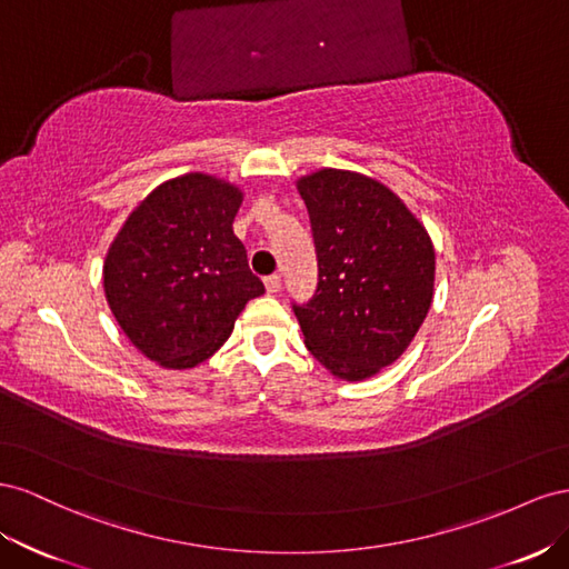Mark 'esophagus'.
Here are the masks:
<instances>
[{
  "mask_svg": "<svg viewBox=\"0 0 569 569\" xmlns=\"http://www.w3.org/2000/svg\"><path fill=\"white\" fill-rule=\"evenodd\" d=\"M264 288H267V293H279L281 290V276L279 273H271V276H267L264 279Z\"/></svg>",
  "mask_w": 569,
  "mask_h": 569,
  "instance_id": "obj_1",
  "label": "esophagus"
}]
</instances>
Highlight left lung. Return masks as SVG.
Listing matches in <instances>:
<instances>
[{
  "label": "left lung",
  "mask_w": 569,
  "mask_h": 569,
  "mask_svg": "<svg viewBox=\"0 0 569 569\" xmlns=\"http://www.w3.org/2000/svg\"><path fill=\"white\" fill-rule=\"evenodd\" d=\"M319 286L293 305L305 346L336 379L377 377L408 350L433 300L436 252L398 194L357 171L300 176Z\"/></svg>",
  "instance_id": "obj_1"
}]
</instances>
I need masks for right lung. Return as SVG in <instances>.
<instances>
[{"label": "right lung", "mask_w": 569, "mask_h": 569, "mask_svg": "<svg viewBox=\"0 0 569 569\" xmlns=\"http://www.w3.org/2000/svg\"><path fill=\"white\" fill-rule=\"evenodd\" d=\"M242 190L212 173L157 186L104 257L102 286L126 338L164 369L209 360L264 293L233 233Z\"/></svg>", "instance_id": "obj_1"}]
</instances>
